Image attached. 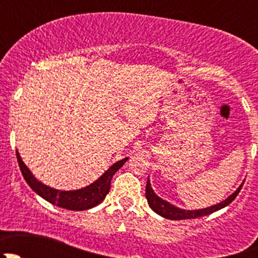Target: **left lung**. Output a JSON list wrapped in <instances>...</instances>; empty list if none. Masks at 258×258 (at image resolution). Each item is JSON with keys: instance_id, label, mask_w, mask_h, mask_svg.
<instances>
[{"instance_id": "left-lung-1", "label": "left lung", "mask_w": 258, "mask_h": 258, "mask_svg": "<svg viewBox=\"0 0 258 258\" xmlns=\"http://www.w3.org/2000/svg\"><path fill=\"white\" fill-rule=\"evenodd\" d=\"M243 182L238 186V188L236 189L233 194H231L227 199L221 201L220 204L212 205V206L206 207V209L183 210V209H179V207L173 206L172 204H170L168 201H166V200L161 199L160 196H157V195L155 194V191H153L152 186H151L150 177H148L147 184H146V199H147V202L148 205H150L151 209L155 211L157 215L162 216V217L168 218V220H191V218H199V217H202V216H207L210 215V213L216 212V211L223 209V207H226L227 205H230L238 195V192H240L242 186H243Z\"/></svg>"}]
</instances>
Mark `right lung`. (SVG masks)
I'll use <instances>...</instances> for the list:
<instances>
[{
    "label": "right lung",
    "instance_id": "1",
    "mask_svg": "<svg viewBox=\"0 0 258 258\" xmlns=\"http://www.w3.org/2000/svg\"><path fill=\"white\" fill-rule=\"evenodd\" d=\"M17 161L20 165L21 172H22L23 178L28 183V186L42 199L48 201L49 204L56 205V206L61 207V209L71 210V211H85L90 210L92 207H96L100 205L101 202L105 200L106 195L110 192L111 187V179L113 175L124 165L128 157L122 158V160L117 161L113 163L107 171L103 172L100 177L92 182L88 186L82 187L80 189H72V191H61V189H56L53 187H49L47 184L42 183L38 181L37 178L33 176L30 168L25 165V162L21 158L20 153L17 151Z\"/></svg>",
    "mask_w": 258,
    "mask_h": 258
}]
</instances>
